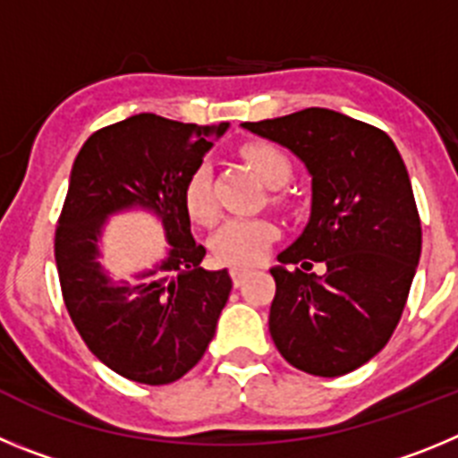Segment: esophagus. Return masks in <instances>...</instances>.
<instances>
[{
  "instance_id": "34e87169",
  "label": "esophagus",
  "mask_w": 458,
  "mask_h": 458,
  "mask_svg": "<svg viewBox=\"0 0 458 458\" xmlns=\"http://www.w3.org/2000/svg\"><path fill=\"white\" fill-rule=\"evenodd\" d=\"M250 275L248 268H232V279H233V286H241L245 282V277Z\"/></svg>"
}]
</instances>
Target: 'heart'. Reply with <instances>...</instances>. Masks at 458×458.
Masks as SVG:
<instances>
[{
	"label": "heart",
	"mask_w": 458,
	"mask_h": 458,
	"mask_svg": "<svg viewBox=\"0 0 458 458\" xmlns=\"http://www.w3.org/2000/svg\"><path fill=\"white\" fill-rule=\"evenodd\" d=\"M242 157L248 160L259 179L270 188H277L291 176L289 157L273 144L252 141L248 147H242ZM183 204L188 216L197 225L208 226L217 220L213 174L206 163L197 165L190 172L183 188ZM275 238H277V226L266 217H232L210 238V250L222 264L254 266L264 261Z\"/></svg>",
	"instance_id": "1"
}]
</instances>
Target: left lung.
I'll return each mask as SVG.
<instances>
[{
  "label": "left lung",
  "instance_id": "obj_1",
  "mask_svg": "<svg viewBox=\"0 0 458 458\" xmlns=\"http://www.w3.org/2000/svg\"><path fill=\"white\" fill-rule=\"evenodd\" d=\"M242 128L289 148L311 176L310 222L270 268V337L295 369L349 374L392 337L422 252L406 165L386 132L326 107ZM310 260L327 275L301 271Z\"/></svg>",
  "mask_w": 458,
  "mask_h": 458
}]
</instances>
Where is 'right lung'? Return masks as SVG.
<instances>
[{
	"label": "right lung",
	"instance_id": "obj_1",
	"mask_svg": "<svg viewBox=\"0 0 458 458\" xmlns=\"http://www.w3.org/2000/svg\"><path fill=\"white\" fill-rule=\"evenodd\" d=\"M226 128L135 114L93 132L72 163L55 233L64 302L89 351L135 383L167 386L188 374L229 301L232 277L199 266L206 250L183 204L190 172ZM131 208L164 222L170 250L135 283H114L99 266L98 242L106 217Z\"/></svg>",
	"mask_w": 458,
	"mask_h": 458
}]
</instances>
